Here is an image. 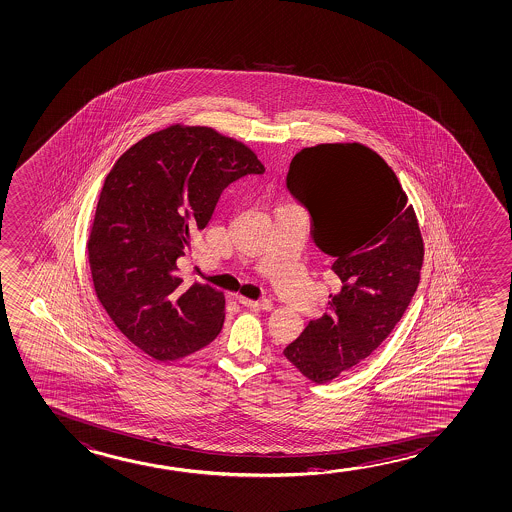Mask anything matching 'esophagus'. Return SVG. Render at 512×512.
<instances>
[{"label":"esophagus","instance_id":"esophagus-1","mask_svg":"<svg viewBox=\"0 0 512 512\" xmlns=\"http://www.w3.org/2000/svg\"><path fill=\"white\" fill-rule=\"evenodd\" d=\"M238 302L244 304L245 307L256 309V311H272V307H274L270 300H249V298L238 297Z\"/></svg>","mask_w":512,"mask_h":512}]
</instances>
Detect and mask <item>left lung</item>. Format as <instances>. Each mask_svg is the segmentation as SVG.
Masks as SVG:
<instances>
[{
    "label": "left lung",
    "instance_id": "1",
    "mask_svg": "<svg viewBox=\"0 0 512 512\" xmlns=\"http://www.w3.org/2000/svg\"><path fill=\"white\" fill-rule=\"evenodd\" d=\"M286 184L313 217L314 244L334 258L341 290L284 357L314 383L332 382L389 337L417 291L419 221L396 173L360 143H323L293 157Z\"/></svg>",
    "mask_w": 512,
    "mask_h": 512
}]
</instances>
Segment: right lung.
Listing matches in <instances>:
<instances>
[{"label":"right lung","mask_w":512,"mask_h":512,"mask_svg":"<svg viewBox=\"0 0 512 512\" xmlns=\"http://www.w3.org/2000/svg\"><path fill=\"white\" fill-rule=\"evenodd\" d=\"M265 166L242 141L175 123L130 146L100 191L88 235L93 290L123 336L168 362L221 332L224 293L178 277V258L205 229L222 191Z\"/></svg>","instance_id":"1"}]
</instances>
